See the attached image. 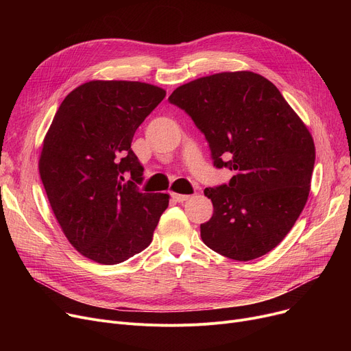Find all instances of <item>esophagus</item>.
I'll return each instance as SVG.
<instances>
[{
    "instance_id": "34e87169",
    "label": "esophagus",
    "mask_w": 351,
    "mask_h": 351,
    "mask_svg": "<svg viewBox=\"0 0 351 351\" xmlns=\"http://www.w3.org/2000/svg\"><path fill=\"white\" fill-rule=\"evenodd\" d=\"M172 197H173V200H176V202H179V204H182V202L188 200L191 196L189 195H180V193H172Z\"/></svg>"
}]
</instances>
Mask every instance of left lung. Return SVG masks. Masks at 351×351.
Masks as SVG:
<instances>
[{
	"mask_svg": "<svg viewBox=\"0 0 351 351\" xmlns=\"http://www.w3.org/2000/svg\"><path fill=\"white\" fill-rule=\"evenodd\" d=\"M169 102L205 135L216 168L236 172L229 185L205 189L213 215L200 225L202 241L239 262L269 253L307 202L316 159L308 129L280 90L250 71L197 78Z\"/></svg>",
	"mask_w": 351,
	"mask_h": 351,
	"instance_id": "8db88e82",
	"label": "left lung"
}]
</instances>
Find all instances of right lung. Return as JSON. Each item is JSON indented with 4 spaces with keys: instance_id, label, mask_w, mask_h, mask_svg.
I'll return each mask as SVG.
<instances>
[{
    "instance_id": "add662e5",
    "label": "right lung",
    "mask_w": 351,
    "mask_h": 351,
    "mask_svg": "<svg viewBox=\"0 0 351 351\" xmlns=\"http://www.w3.org/2000/svg\"><path fill=\"white\" fill-rule=\"evenodd\" d=\"M166 92L138 81H89L65 97L44 138L40 175L52 212L82 256L117 265L151 245L168 193H143L131 149ZM126 176L132 180L124 182Z\"/></svg>"
}]
</instances>
